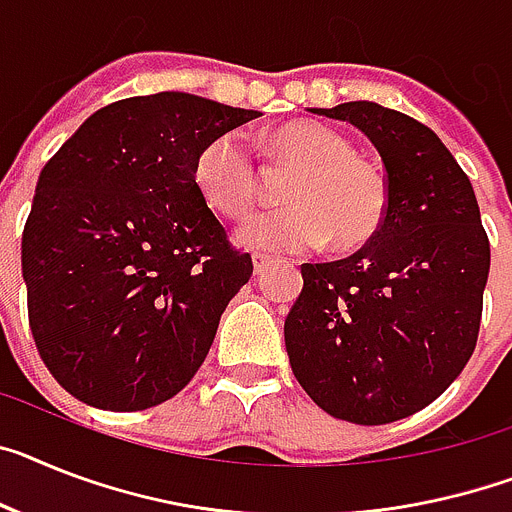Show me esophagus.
<instances>
[{
  "mask_svg": "<svg viewBox=\"0 0 512 512\" xmlns=\"http://www.w3.org/2000/svg\"><path fill=\"white\" fill-rule=\"evenodd\" d=\"M270 263H273L270 257H265V255H252V268H255V276H263L265 270L270 268Z\"/></svg>",
  "mask_w": 512,
  "mask_h": 512,
  "instance_id": "1",
  "label": "esophagus"
}]
</instances>
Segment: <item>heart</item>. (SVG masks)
I'll return each mask as SVG.
<instances>
[{
	"label": "heart",
	"instance_id": "1",
	"mask_svg": "<svg viewBox=\"0 0 512 512\" xmlns=\"http://www.w3.org/2000/svg\"><path fill=\"white\" fill-rule=\"evenodd\" d=\"M265 150L294 166L283 200L289 208L263 210L236 229V244L260 255H304L330 242L354 249L375 239L388 216V184L354 145L317 122H289L268 132ZM192 179L210 210L244 216L255 200V169L234 132L213 137L197 153Z\"/></svg>",
	"mask_w": 512,
	"mask_h": 512
}]
</instances>
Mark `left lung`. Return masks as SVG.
<instances>
[{"instance_id":"8db88e82","label":"left lung","mask_w":512,"mask_h":512,"mask_svg":"<svg viewBox=\"0 0 512 512\" xmlns=\"http://www.w3.org/2000/svg\"><path fill=\"white\" fill-rule=\"evenodd\" d=\"M312 111L375 145L388 216L346 260L302 265L283 325L289 362L330 416L398 422L445 393L474 354L489 239L474 187L429 127L372 101Z\"/></svg>"}]
</instances>
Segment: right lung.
<instances>
[{
    "label": "right lung",
    "instance_id": "right-lung-1",
    "mask_svg": "<svg viewBox=\"0 0 512 512\" xmlns=\"http://www.w3.org/2000/svg\"><path fill=\"white\" fill-rule=\"evenodd\" d=\"M260 117L163 90L109 103L54 153L23 231L38 354L67 393L143 411L195 377L252 276L192 179L213 137Z\"/></svg>",
    "mask_w": 512,
    "mask_h": 512
}]
</instances>
